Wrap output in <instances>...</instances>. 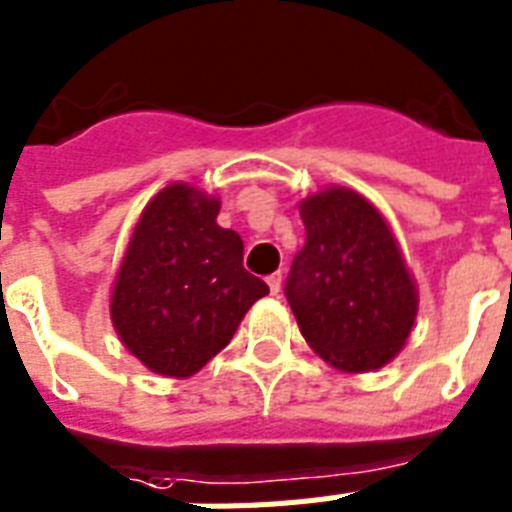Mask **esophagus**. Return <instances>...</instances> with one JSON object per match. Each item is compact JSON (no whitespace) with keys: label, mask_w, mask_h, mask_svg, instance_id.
<instances>
[{"label":"esophagus","mask_w":512,"mask_h":512,"mask_svg":"<svg viewBox=\"0 0 512 512\" xmlns=\"http://www.w3.org/2000/svg\"><path fill=\"white\" fill-rule=\"evenodd\" d=\"M266 285H269V293H272V295L280 293V290H282V274L280 272L269 274V277H266Z\"/></svg>","instance_id":"34e87169"}]
</instances>
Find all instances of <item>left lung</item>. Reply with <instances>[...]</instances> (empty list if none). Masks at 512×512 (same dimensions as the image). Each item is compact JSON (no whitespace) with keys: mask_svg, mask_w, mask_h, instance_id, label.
Segmentation results:
<instances>
[{"mask_svg":"<svg viewBox=\"0 0 512 512\" xmlns=\"http://www.w3.org/2000/svg\"><path fill=\"white\" fill-rule=\"evenodd\" d=\"M306 246L285 285L308 348L345 374L377 371L403 350L418 287L390 222L356 190L329 185L298 204Z\"/></svg>","mask_w":512,"mask_h":512,"instance_id":"left-lung-1","label":"left lung"}]
</instances>
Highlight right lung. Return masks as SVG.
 <instances>
[{"label":"right lung","mask_w":512,"mask_h":512,"mask_svg":"<svg viewBox=\"0 0 512 512\" xmlns=\"http://www.w3.org/2000/svg\"><path fill=\"white\" fill-rule=\"evenodd\" d=\"M219 206L196 185L162 188L141 211L114 274V332L162 377L185 379L204 369L269 293L243 269L238 232L217 225Z\"/></svg>","instance_id":"obj_1"}]
</instances>
